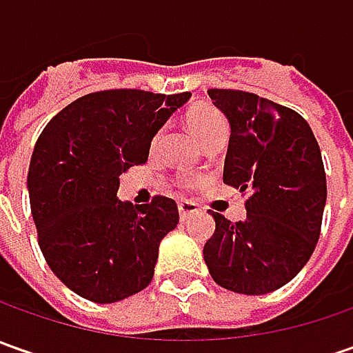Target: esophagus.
I'll return each mask as SVG.
<instances>
[{"label": "esophagus", "instance_id": "esophagus-1", "mask_svg": "<svg viewBox=\"0 0 353 353\" xmlns=\"http://www.w3.org/2000/svg\"><path fill=\"white\" fill-rule=\"evenodd\" d=\"M198 210H200V206H198L196 202H192V200H181L179 202V214H181L183 220H186L192 214H196Z\"/></svg>", "mask_w": 353, "mask_h": 353}]
</instances>
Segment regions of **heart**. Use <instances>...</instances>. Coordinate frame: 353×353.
Segmentation results:
<instances>
[{"mask_svg": "<svg viewBox=\"0 0 353 353\" xmlns=\"http://www.w3.org/2000/svg\"><path fill=\"white\" fill-rule=\"evenodd\" d=\"M186 123H188L190 131L196 135L200 143L208 141L216 133L228 129L224 116L220 112H216L210 105H196V108H192L186 114Z\"/></svg>", "mask_w": 353, "mask_h": 353, "instance_id": "heart-1", "label": "heart"}]
</instances>
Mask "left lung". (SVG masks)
I'll return each mask as SVG.
<instances>
[{"instance_id":"8db88e82","label":"left lung","mask_w":353,"mask_h":353,"mask_svg":"<svg viewBox=\"0 0 353 353\" xmlns=\"http://www.w3.org/2000/svg\"><path fill=\"white\" fill-rule=\"evenodd\" d=\"M230 121L224 183L248 192V216L212 212L204 245L212 279L228 291L267 294L287 285L316 248L326 204L320 147L305 117L241 90H208Z\"/></svg>"}]
</instances>
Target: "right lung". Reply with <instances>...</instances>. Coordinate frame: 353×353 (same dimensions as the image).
<instances>
[{
	"mask_svg": "<svg viewBox=\"0 0 353 353\" xmlns=\"http://www.w3.org/2000/svg\"><path fill=\"white\" fill-rule=\"evenodd\" d=\"M190 96L94 92L59 112L34 143L27 188L39 245L82 299L110 305L151 283L179 208L165 196L145 206L121 202L119 174L147 161L157 131Z\"/></svg>",
	"mask_w": 353,
	"mask_h": 353,
	"instance_id": "add662e5",
	"label": "right lung"
}]
</instances>
